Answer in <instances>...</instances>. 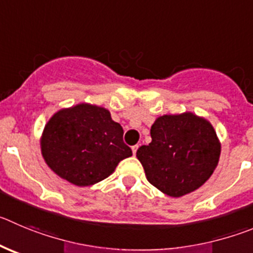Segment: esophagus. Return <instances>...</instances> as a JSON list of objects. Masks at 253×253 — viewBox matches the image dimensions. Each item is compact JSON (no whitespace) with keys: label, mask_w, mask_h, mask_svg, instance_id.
<instances>
[{"label":"esophagus","mask_w":253,"mask_h":253,"mask_svg":"<svg viewBox=\"0 0 253 253\" xmlns=\"http://www.w3.org/2000/svg\"><path fill=\"white\" fill-rule=\"evenodd\" d=\"M137 150H138V145L132 146V152H133V155H136V152H137Z\"/></svg>","instance_id":"obj_1"}]
</instances>
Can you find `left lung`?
<instances>
[{"mask_svg":"<svg viewBox=\"0 0 253 253\" xmlns=\"http://www.w3.org/2000/svg\"><path fill=\"white\" fill-rule=\"evenodd\" d=\"M151 138L136 156L148 182L171 197L201 187L218 164L221 145L213 127L191 112L159 117Z\"/></svg>","mask_w":253,"mask_h":253,"instance_id":"1","label":"left lung"}]
</instances>
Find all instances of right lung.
<instances>
[{"label": "right lung", "instance_id": "obj_1", "mask_svg": "<svg viewBox=\"0 0 253 253\" xmlns=\"http://www.w3.org/2000/svg\"><path fill=\"white\" fill-rule=\"evenodd\" d=\"M41 151L49 169L76 186L105 180L121 160L132 156L121 125L106 108L87 103L52 116L44 126Z\"/></svg>", "mask_w": 253, "mask_h": 253}]
</instances>
